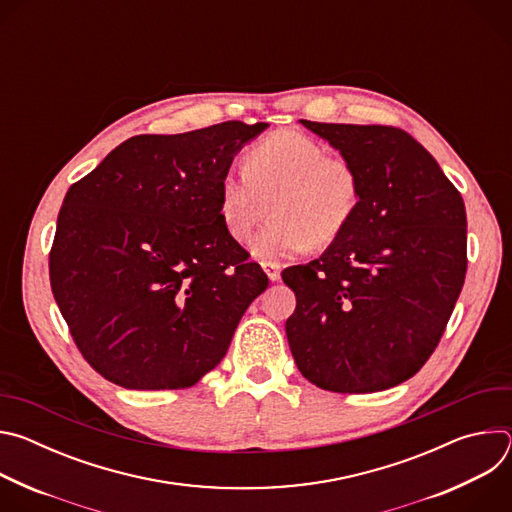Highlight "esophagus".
<instances>
[{
  "label": "esophagus",
  "mask_w": 512,
  "mask_h": 512,
  "mask_svg": "<svg viewBox=\"0 0 512 512\" xmlns=\"http://www.w3.org/2000/svg\"><path fill=\"white\" fill-rule=\"evenodd\" d=\"M261 267H263V271L267 273V277H269L271 281H277V279L281 277V265H279V263H275V261H265V263H261Z\"/></svg>",
  "instance_id": "obj_1"
}]
</instances>
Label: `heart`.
<instances>
[{
	"label": "heart",
	"instance_id": "heart-1",
	"mask_svg": "<svg viewBox=\"0 0 512 512\" xmlns=\"http://www.w3.org/2000/svg\"><path fill=\"white\" fill-rule=\"evenodd\" d=\"M267 202L271 221L249 243L263 263L338 239L358 210L360 178L348 160L326 156L308 135L279 131L255 145L243 168L225 172L218 182V214L237 241L249 237Z\"/></svg>",
	"mask_w": 512,
	"mask_h": 512
}]
</instances>
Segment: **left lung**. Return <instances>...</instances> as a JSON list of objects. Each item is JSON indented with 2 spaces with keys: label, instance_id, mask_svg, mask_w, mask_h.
Returning <instances> with one entry per match:
<instances>
[{
  "label": "left lung",
  "instance_id": "obj_1",
  "mask_svg": "<svg viewBox=\"0 0 512 512\" xmlns=\"http://www.w3.org/2000/svg\"><path fill=\"white\" fill-rule=\"evenodd\" d=\"M360 178L352 223L308 265L283 271L296 312L285 322L300 373L334 393L411 379L440 342L466 277V208L407 131L316 123Z\"/></svg>",
  "mask_w": 512,
  "mask_h": 512
}]
</instances>
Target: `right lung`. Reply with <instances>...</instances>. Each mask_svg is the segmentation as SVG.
<instances>
[{
  "label": "right lung",
  "instance_id": "add662e5",
  "mask_svg": "<svg viewBox=\"0 0 512 512\" xmlns=\"http://www.w3.org/2000/svg\"><path fill=\"white\" fill-rule=\"evenodd\" d=\"M267 127L135 135L68 188L50 285L72 340L107 381L186 389L227 354L269 279L225 231L218 182Z\"/></svg>",
  "mask_w": 512,
  "mask_h": 512
}]
</instances>
